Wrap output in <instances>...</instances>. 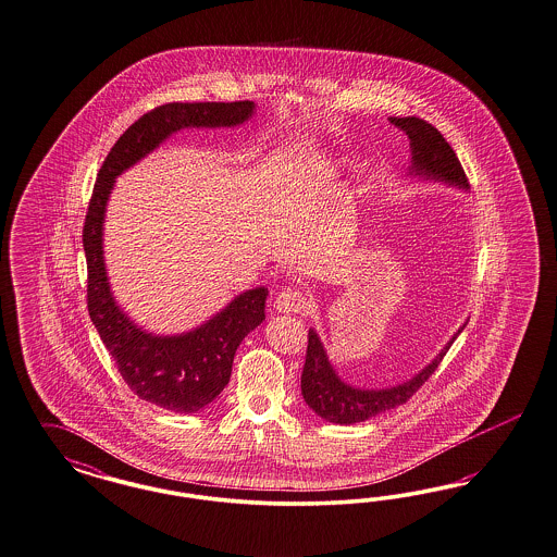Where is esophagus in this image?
Returning a JSON list of instances; mask_svg holds the SVG:
<instances>
[{
  "mask_svg": "<svg viewBox=\"0 0 557 557\" xmlns=\"http://www.w3.org/2000/svg\"><path fill=\"white\" fill-rule=\"evenodd\" d=\"M308 302L302 292L298 289H282L275 298H273V308L277 312H302L307 310Z\"/></svg>",
  "mask_w": 557,
  "mask_h": 557,
  "instance_id": "esophagus-1",
  "label": "esophagus"
}]
</instances>
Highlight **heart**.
Listing matches in <instances>:
<instances>
[{
    "label": "heart",
    "mask_w": 557,
    "mask_h": 557,
    "mask_svg": "<svg viewBox=\"0 0 557 557\" xmlns=\"http://www.w3.org/2000/svg\"><path fill=\"white\" fill-rule=\"evenodd\" d=\"M333 173V171H331V169H329V171H323V174H326V176H329V174Z\"/></svg>",
    "instance_id": "obj_1"
}]
</instances>
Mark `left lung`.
Listing matches in <instances>:
<instances>
[{
  "mask_svg": "<svg viewBox=\"0 0 557 557\" xmlns=\"http://www.w3.org/2000/svg\"><path fill=\"white\" fill-rule=\"evenodd\" d=\"M399 129H404L409 137L411 160L407 166L409 178H420L428 183H442L455 187L459 191H469V183L465 171L460 166L459 158L448 141L442 137L436 127L425 123L418 116H391ZM465 323L453 333L448 344L423 366L418 374L407 379L404 383L384 386V388H366L349 384L337 374L335 366L326 356L325 346L314 329L308 331L307 362L300 379L302 397L308 407L325 422L349 425V423L366 422L388 409L404 405L420 386H422L432 372L441 364L444 354L453 342L459 337Z\"/></svg>",
  "mask_w": 557,
  "mask_h": 557,
  "instance_id": "1",
  "label": "left lung"
}]
</instances>
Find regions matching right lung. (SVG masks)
Instances as JSON below:
<instances>
[{"mask_svg": "<svg viewBox=\"0 0 557 557\" xmlns=\"http://www.w3.org/2000/svg\"><path fill=\"white\" fill-rule=\"evenodd\" d=\"M257 113L243 102H171L137 119L116 139L98 173L84 222L88 263V312L102 344L115 358L123 381L148 404L174 413H197L231 381L234 354L252 329L265 321L268 288L245 289L201 325L174 335H156L137 325L116 305L104 263V218L115 178L171 135L183 129L238 127Z\"/></svg>", "mask_w": 557, "mask_h": 557, "instance_id": "obj_1", "label": "right lung"}]
</instances>
